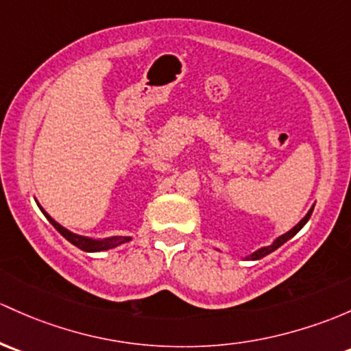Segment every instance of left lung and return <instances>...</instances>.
I'll use <instances>...</instances> for the list:
<instances>
[{
	"instance_id": "left-lung-1",
	"label": "left lung",
	"mask_w": 351,
	"mask_h": 351,
	"mask_svg": "<svg viewBox=\"0 0 351 351\" xmlns=\"http://www.w3.org/2000/svg\"><path fill=\"white\" fill-rule=\"evenodd\" d=\"M313 208H315V206H311V210H309V212H308V213H306V217H304V219H302V220H301V222L296 225V227H293V228H291V230H289V232H286V234H284V235H281V237H278V239H276V241H274V243H272V245L263 247V249L256 250V252H254V254H252V256H250V257H249V259H252V261H257V259H263V257H265V256H267V254L274 252V250H276V249H279V247H281L284 242H287V241H289V239H291V237H294V235H296V234H298V232H300V230H301V228H302V227H304V225H306V222H308V220H309V217H311V213H313Z\"/></svg>"
}]
</instances>
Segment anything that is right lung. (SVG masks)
Listing matches in <instances>:
<instances>
[{
  "instance_id": "add662e5",
  "label": "right lung",
  "mask_w": 351,
  "mask_h": 351,
  "mask_svg": "<svg viewBox=\"0 0 351 351\" xmlns=\"http://www.w3.org/2000/svg\"><path fill=\"white\" fill-rule=\"evenodd\" d=\"M40 208H42V206H40ZM42 212H43V215L47 217V220H49V222L53 225V227L57 228V230L60 232V234L64 235V237L67 239L70 243H73V245L79 247V249L86 250V252H99V250H108V249H112V247L119 245V243L131 241L129 237H110V239H104V241H92V239H88V237H82V235L72 234V232L67 230V228L62 227L60 223L55 222V220L51 219V217L43 208H42Z\"/></svg>"
}]
</instances>
